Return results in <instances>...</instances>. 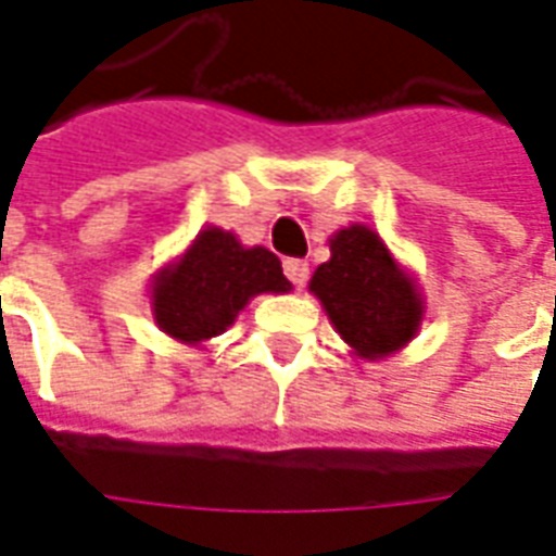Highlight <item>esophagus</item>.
<instances>
[{
    "label": "esophagus",
    "instance_id": "1",
    "mask_svg": "<svg viewBox=\"0 0 556 556\" xmlns=\"http://www.w3.org/2000/svg\"><path fill=\"white\" fill-rule=\"evenodd\" d=\"M286 277L294 282V286H303L306 279H309V265L303 262V258H286Z\"/></svg>",
    "mask_w": 556,
    "mask_h": 556
}]
</instances>
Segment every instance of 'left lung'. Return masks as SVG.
<instances>
[{
  "instance_id": "1",
  "label": "left lung",
  "mask_w": 556,
  "mask_h": 556,
  "mask_svg": "<svg viewBox=\"0 0 556 556\" xmlns=\"http://www.w3.org/2000/svg\"><path fill=\"white\" fill-rule=\"evenodd\" d=\"M309 291L353 359L362 362L401 353L427 318V300L413 267L394 256L368 224H348L332 232L330 258L315 267Z\"/></svg>"
}]
</instances>
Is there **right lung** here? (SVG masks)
I'll use <instances>...</instances> for the list:
<instances>
[{
  "instance_id": "1",
  "label": "right lung",
  "mask_w": 556,
  "mask_h": 556,
  "mask_svg": "<svg viewBox=\"0 0 556 556\" xmlns=\"http://www.w3.org/2000/svg\"><path fill=\"white\" fill-rule=\"evenodd\" d=\"M291 282L267 247H247L232 229L205 224L179 256L150 279L159 330L185 348H205L226 332L258 294H289Z\"/></svg>"
}]
</instances>
